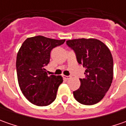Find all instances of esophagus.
Returning a JSON list of instances; mask_svg holds the SVG:
<instances>
[{
	"label": "esophagus",
	"instance_id": "1",
	"mask_svg": "<svg viewBox=\"0 0 126 126\" xmlns=\"http://www.w3.org/2000/svg\"><path fill=\"white\" fill-rule=\"evenodd\" d=\"M62 77H63V79H64V80H69V79H71V76H69L63 75V76H62Z\"/></svg>",
	"mask_w": 126,
	"mask_h": 126
}]
</instances>
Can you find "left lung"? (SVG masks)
<instances>
[{
    "label": "left lung",
    "instance_id": "obj_1",
    "mask_svg": "<svg viewBox=\"0 0 126 126\" xmlns=\"http://www.w3.org/2000/svg\"><path fill=\"white\" fill-rule=\"evenodd\" d=\"M76 53L78 62L85 68L84 79L73 94L80 104L93 105L103 99L113 80L114 62L111 53L104 43L95 38L66 41Z\"/></svg>",
    "mask_w": 126,
    "mask_h": 126
}]
</instances>
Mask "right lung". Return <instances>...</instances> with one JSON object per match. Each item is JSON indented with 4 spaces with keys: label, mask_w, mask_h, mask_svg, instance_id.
<instances>
[{
    "label": "right lung",
    "mask_w": 126,
    "mask_h": 126,
    "mask_svg": "<svg viewBox=\"0 0 126 126\" xmlns=\"http://www.w3.org/2000/svg\"><path fill=\"white\" fill-rule=\"evenodd\" d=\"M64 40L43 36L27 38L17 52L16 68L18 83L23 94L37 106L50 104L56 98L61 76H47L46 66L50 62L52 48L61 46Z\"/></svg>",
    "instance_id": "add662e5"
}]
</instances>
